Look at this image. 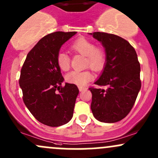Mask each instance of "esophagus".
Listing matches in <instances>:
<instances>
[{
    "label": "esophagus",
    "instance_id": "obj_1",
    "mask_svg": "<svg viewBox=\"0 0 158 158\" xmlns=\"http://www.w3.org/2000/svg\"><path fill=\"white\" fill-rule=\"evenodd\" d=\"M79 90L80 92H82V91H85L87 89V88L85 87V86H79Z\"/></svg>",
    "mask_w": 158,
    "mask_h": 158
}]
</instances>
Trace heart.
Listing matches in <instances>:
<instances>
[{"label":"heart","mask_w":158,"mask_h":158,"mask_svg":"<svg viewBox=\"0 0 158 158\" xmlns=\"http://www.w3.org/2000/svg\"><path fill=\"white\" fill-rule=\"evenodd\" d=\"M74 52L86 56V65L95 71L102 69L106 64V54L102 48L95 47L94 43L85 38H80L74 40L71 45ZM71 59L69 56L64 52L57 54L56 62L62 71L66 72L70 68ZM93 74L89 71H72L66 75V81L70 84L82 86L93 79Z\"/></svg>","instance_id":"heart-1"}]
</instances>
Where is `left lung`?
<instances>
[{
    "instance_id": "1",
    "label": "left lung",
    "mask_w": 158,
    "mask_h": 158,
    "mask_svg": "<svg viewBox=\"0 0 158 158\" xmlns=\"http://www.w3.org/2000/svg\"><path fill=\"white\" fill-rule=\"evenodd\" d=\"M104 47L106 62L94 83L106 89L90 87L91 110L99 121L115 123L130 113L141 89L140 64L136 52L127 40L105 32L89 33Z\"/></svg>"
}]
</instances>
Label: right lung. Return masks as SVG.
Masks as SVG:
<instances>
[{
    "mask_svg": "<svg viewBox=\"0 0 158 158\" xmlns=\"http://www.w3.org/2000/svg\"><path fill=\"white\" fill-rule=\"evenodd\" d=\"M76 33L46 35L30 50L22 67L19 82L23 102L36 120L47 126H62L73 117L79 89L68 83L62 86L64 78L56 56L62 45Z\"/></svg>",
    "mask_w": 158,
    "mask_h": 158,
    "instance_id": "obj_1",
    "label": "right lung"
}]
</instances>
